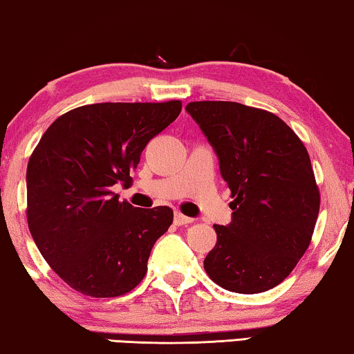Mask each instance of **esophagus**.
<instances>
[{
    "label": "esophagus",
    "mask_w": 354,
    "mask_h": 354,
    "mask_svg": "<svg viewBox=\"0 0 354 354\" xmlns=\"http://www.w3.org/2000/svg\"><path fill=\"white\" fill-rule=\"evenodd\" d=\"M189 223H192V218L184 216L183 213H179V212L175 213V225L176 226H184V225H189Z\"/></svg>",
    "instance_id": "34e87169"
}]
</instances>
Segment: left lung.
Returning a JSON list of instances; mask_svg holds the SVG:
<instances>
[{
    "label": "left lung",
    "instance_id": "obj_1",
    "mask_svg": "<svg viewBox=\"0 0 354 354\" xmlns=\"http://www.w3.org/2000/svg\"><path fill=\"white\" fill-rule=\"evenodd\" d=\"M220 160L232 221L215 225L207 274L229 292L260 293L290 274L310 247L321 196L310 156L274 113L227 101L189 102Z\"/></svg>",
    "mask_w": 354,
    "mask_h": 354
}]
</instances>
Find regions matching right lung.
<instances>
[{
  "instance_id": "right-lung-1",
  "label": "right lung",
  "mask_w": 354,
  "mask_h": 354,
  "mask_svg": "<svg viewBox=\"0 0 354 354\" xmlns=\"http://www.w3.org/2000/svg\"><path fill=\"white\" fill-rule=\"evenodd\" d=\"M181 101L102 102L53 122L27 167V221L39 253L83 295H125L142 281L170 207L134 208L113 184H131L144 147L176 120Z\"/></svg>"
}]
</instances>
